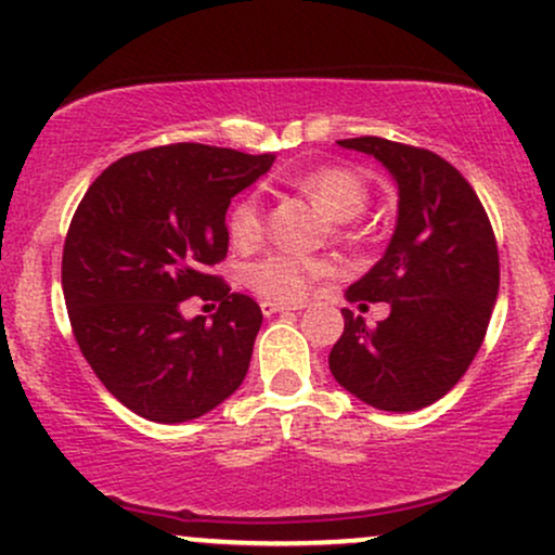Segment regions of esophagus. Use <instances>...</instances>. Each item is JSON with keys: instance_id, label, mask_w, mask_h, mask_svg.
Returning a JSON list of instances; mask_svg holds the SVG:
<instances>
[{"instance_id": "34e87169", "label": "esophagus", "mask_w": 555, "mask_h": 555, "mask_svg": "<svg viewBox=\"0 0 555 555\" xmlns=\"http://www.w3.org/2000/svg\"><path fill=\"white\" fill-rule=\"evenodd\" d=\"M260 310H263V315H273V313H289V310H302V305L271 302V299H263V302H260Z\"/></svg>"}]
</instances>
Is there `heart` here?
I'll return each mask as SVG.
<instances>
[{
    "label": "heart",
    "mask_w": 555,
    "mask_h": 555,
    "mask_svg": "<svg viewBox=\"0 0 555 555\" xmlns=\"http://www.w3.org/2000/svg\"><path fill=\"white\" fill-rule=\"evenodd\" d=\"M295 188L326 216L328 221H352L367 206V184L344 167H321L295 177ZM229 240L237 247H253L263 237V203L258 195H245L227 214ZM326 273V263L313 258H297L289 253H271L245 271L247 284L260 297L273 302H297L308 284Z\"/></svg>",
    "instance_id": "b5f03b06"
}]
</instances>
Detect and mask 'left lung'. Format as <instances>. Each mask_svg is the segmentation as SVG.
<instances>
[{
	"label": "left lung",
	"instance_id": "1",
	"mask_svg": "<svg viewBox=\"0 0 555 555\" xmlns=\"http://www.w3.org/2000/svg\"><path fill=\"white\" fill-rule=\"evenodd\" d=\"M380 162L397 184V227L384 258L347 289L349 302H388L375 326L344 308L328 354L339 386L375 410L415 412L467 373L499 297V247L469 182L415 145L336 140Z\"/></svg>",
	"mask_w": 555,
	"mask_h": 555
}]
</instances>
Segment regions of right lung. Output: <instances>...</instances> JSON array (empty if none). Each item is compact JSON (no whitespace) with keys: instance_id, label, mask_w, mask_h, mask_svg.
I'll use <instances>...</instances> for the list:
<instances>
[{"instance_id":"obj_1","label":"right lung","mask_w":555,"mask_h":555,"mask_svg":"<svg viewBox=\"0 0 555 555\" xmlns=\"http://www.w3.org/2000/svg\"><path fill=\"white\" fill-rule=\"evenodd\" d=\"M273 154L203 143L130 154L82 195L62 253V292L82 358L127 410L188 423L237 391L263 323L256 299L229 292L232 197L271 169ZM220 310L184 319V298Z\"/></svg>"}]
</instances>
